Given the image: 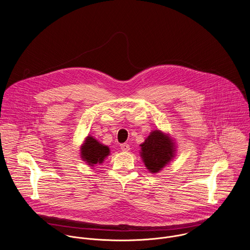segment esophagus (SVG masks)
I'll return each mask as SVG.
<instances>
[{
  "label": "esophagus",
  "instance_id": "obj_1",
  "mask_svg": "<svg viewBox=\"0 0 250 250\" xmlns=\"http://www.w3.org/2000/svg\"><path fill=\"white\" fill-rule=\"evenodd\" d=\"M121 149H122L123 151H128V150L130 149L129 145H128V144H122V145H121Z\"/></svg>",
  "mask_w": 250,
  "mask_h": 250
}]
</instances>
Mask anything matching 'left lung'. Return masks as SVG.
<instances>
[{"label":"left lung","instance_id":"left-lung-1","mask_svg":"<svg viewBox=\"0 0 250 250\" xmlns=\"http://www.w3.org/2000/svg\"><path fill=\"white\" fill-rule=\"evenodd\" d=\"M140 156L150 173H158L175 157L176 143L169 133L152 130L140 145Z\"/></svg>","mask_w":250,"mask_h":250}]
</instances>
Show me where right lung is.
Here are the masks:
<instances>
[{
	"label": "right lung",
	"instance_id": "1",
	"mask_svg": "<svg viewBox=\"0 0 250 250\" xmlns=\"http://www.w3.org/2000/svg\"><path fill=\"white\" fill-rule=\"evenodd\" d=\"M109 154V147L91 135H88L81 146V158L90 167L101 165Z\"/></svg>",
	"mask_w": 250,
	"mask_h": 250
}]
</instances>
